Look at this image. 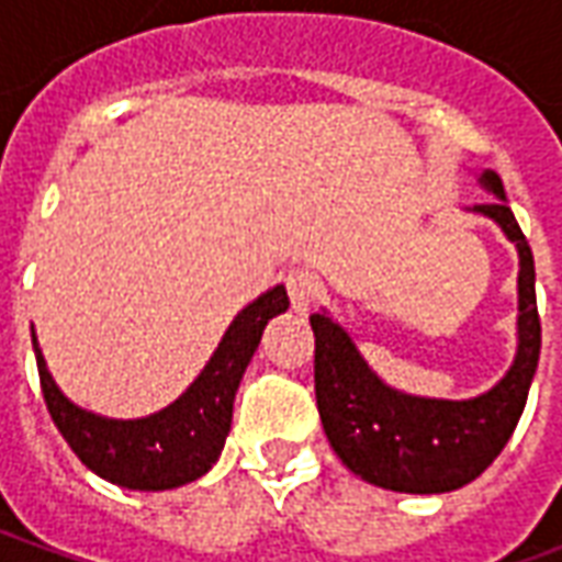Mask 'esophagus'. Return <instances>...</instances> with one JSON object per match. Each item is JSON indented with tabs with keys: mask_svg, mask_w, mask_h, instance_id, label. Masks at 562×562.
I'll list each match as a JSON object with an SVG mask.
<instances>
[{
	"mask_svg": "<svg viewBox=\"0 0 562 562\" xmlns=\"http://www.w3.org/2000/svg\"><path fill=\"white\" fill-rule=\"evenodd\" d=\"M285 289H289V301H292V306L297 313H306L310 304L318 297V292H322L316 273H310V270L304 268L289 270V273H285Z\"/></svg>",
	"mask_w": 562,
	"mask_h": 562,
	"instance_id": "34e87169",
	"label": "esophagus"
}]
</instances>
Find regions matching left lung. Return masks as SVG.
<instances>
[{
	"label": "left lung",
	"mask_w": 562,
	"mask_h": 562,
	"mask_svg": "<svg viewBox=\"0 0 562 562\" xmlns=\"http://www.w3.org/2000/svg\"><path fill=\"white\" fill-rule=\"evenodd\" d=\"M482 183L499 201L475 204L518 246V355L503 382L472 401H427L389 389L364 364L349 334L328 316L313 313L316 337V403L322 427L337 458L364 482L401 494H446L479 479L506 448L527 406L542 349L536 310V268L527 237L506 204L494 171Z\"/></svg>",
	"instance_id": "1"
}]
</instances>
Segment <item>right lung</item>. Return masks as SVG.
<instances>
[{
  "mask_svg": "<svg viewBox=\"0 0 562 562\" xmlns=\"http://www.w3.org/2000/svg\"><path fill=\"white\" fill-rule=\"evenodd\" d=\"M285 310L289 294L282 285L240 310L201 376L168 409L138 422L102 418L66 401L32 337L47 413L71 451L111 484L132 491H168L195 482L216 463L225 446V436L232 430L234 391L261 342V330Z\"/></svg>",
  "mask_w": 562,
  "mask_h": 562,
  "instance_id": "add662e5",
  "label": "right lung"
}]
</instances>
